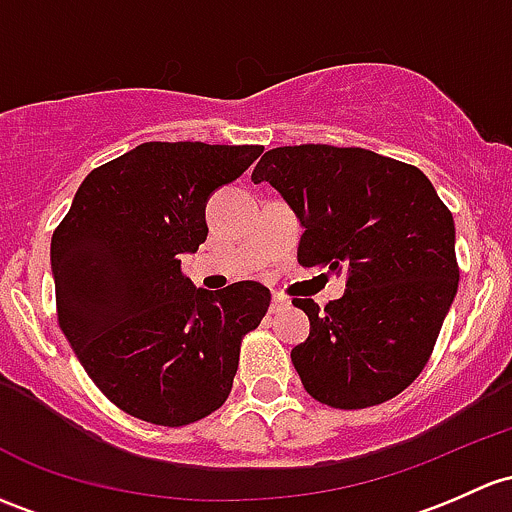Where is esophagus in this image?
I'll use <instances>...</instances> for the list:
<instances>
[{
	"label": "esophagus",
	"instance_id": "1",
	"mask_svg": "<svg viewBox=\"0 0 512 512\" xmlns=\"http://www.w3.org/2000/svg\"><path fill=\"white\" fill-rule=\"evenodd\" d=\"M289 309V299L282 297V294H274L270 304V314H282V311Z\"/></svg>",
	"mask_w": 512,
	"mask_h": 512
}]
</instances>
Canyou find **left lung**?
Returning a JSON list of instances; mask_svg holds the SVG:
<instances>
[{
    "label": "left lung",
    "mask_w": 512,
    "mask_h": 512,
    "mask_svg": "<svg viewBox=\"0 0 512 512\" xmlns=\"http://www.w3.org/2000/svg\"><path fill=\"white\" fill-rule=\"evenodd\" d=\"M304 225L301 267L346 274V294L306 311L292 351L301 385L336 410L383 405L414 383L459 289L454 215L417 169L360 147L270 149L252 171Z\"/></svg>",
    "instance_id": "1"
}]
</instances>
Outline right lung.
Masks as SVG:
<instances>
[{"mask_svg": "<svg viewBox=\"0 0 512 512\" xmlns=\"http://www.w3.org/2000/svg\"><path fill=\"white\" fill-rule=\"evenodd\" d=\"M260 144L144 142L85 176L51 238L58 326L98 390L122 412L184 427L223 407L242 338L270 289H196L181 255L206 240V201Z\"/></svg>", "mask_w": 512, "mask_h": 512, "instance_id": "right-lung-1", "label": "right lung"}]
</instances>
